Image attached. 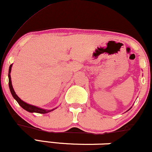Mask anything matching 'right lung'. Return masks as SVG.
I'll return each instance as SVG.
<instances>
[{"label": "right lung", "mask_w": 152, "mask_h": 152, "mask_svg": "<svg viewBox=\"0 0 152 152\" xmlns=\"http://www.w3.org/2000/svg\"><path fill=\"white\" fill-rule=\"evenodd\" d=\"M11 67H12V64L9 67V71H8V78H9V82H8V84H9V88H10V93H11L12 96L14 98L15 100L17 101V102L18 103V104L20 105L23 109L26 110L28 112L33 113H38V114H46V113L50 112V111H53L54 109H51V110H46V109H41V108H38L37 106H35L33 105H31V104H26V102H23V101L20 99L18 96L16 95V94L15 93L14 90H13V86H12V83H11V78H10V71H11Z\"/></svg>", "instance_id": "right-lung-1"}]
</instances>
